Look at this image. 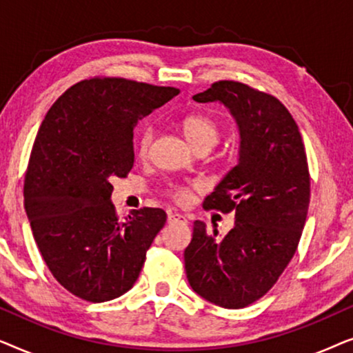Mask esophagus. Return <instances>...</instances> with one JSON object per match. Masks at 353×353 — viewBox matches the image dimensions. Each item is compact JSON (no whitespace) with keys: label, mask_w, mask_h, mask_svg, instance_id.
<instances>
[{"label":"esophagus","mask_w":353,"mask_h":353,"mask_svg":"<svg viewBox=\"0 0 353 353\" xmlns=\"http://www.w3.org/2000/svg\"><path fill=\"white\" fill-rule=\"evenodd\" d=\"M168 223H178V221H180V223H186V216L185 215H181V214H168Z\"/></svg>","instance_id":"obj_1"}]
</instances>
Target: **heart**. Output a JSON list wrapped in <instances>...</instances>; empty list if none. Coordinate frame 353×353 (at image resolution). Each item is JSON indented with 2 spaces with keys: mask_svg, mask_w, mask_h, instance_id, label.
Listing matches in <instances>:
<instances>
[{
  "mask_svg": "<svg viewBox=\"0 0 353 353\" xmlns=\"http://www.w3.org/2000/svg\"><path fill=\"white\" fill-rule=\"evenodd\" d=\"M183 132L190 144L194 149L199 148H209L212 149L216 143L220 141L221 137V127L214 117L207 114H191L183 120ZM154 139V130L152 127H144L138 134L137 139V154L138 157L146 159L151 151ZM199 183H188V185H170L167 190V196L176 204H186L191 199L192 191L199 190Z\"/></svg>",
  "mask_w": 353,
  "mask_h": 353,
  "instance_id": "heart-1",
  "label": "heart"
}]
</instances>
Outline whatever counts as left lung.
Masks as SVG:
<instances>
[{
    "label": "left lung",
    "mask_w": 353,
    "mask_h": 353,
    "mask_svg": "<svg viewBox=\"0 0 353 353\" xmlns=\"http://www.w3.org/2000/svg\"><path fill=\"white\" fill-rule=\"evenodd\" d=\"M197 103L220 101L239 127V162L204 209L234 212L228 234L196 220L185 250L194 292L223 308H244L274 286L296 254L310 204V173L296 120L281 101L234 80H220Z\"/></svg>",
    "instance_id": "left-lung-1"
}]
</instances>
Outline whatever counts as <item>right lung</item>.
Wrapping results in <instances>:
<instances>
[{"mask_svg": "<svg viewBox=\"0 0 353 353\" xmlns=\"http://www.w3.org/2000/svg\"><path fill=\"white\" fill-rule=\"evenodd\" d=\"M180 90L120 77L70 86L48 110L28 161L23 201L43 260L75 297L105 302L133 288L167 214L119 216L114 178L133 168L138 120Z\"/></svg>", "mask_w": 353, "mask_h": 353, "instance_id": "1", "label": "right lung"}]
</instances>
